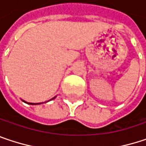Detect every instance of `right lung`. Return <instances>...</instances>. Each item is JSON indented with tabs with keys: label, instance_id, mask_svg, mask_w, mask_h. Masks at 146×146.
I'll return each mask as SVG.
<instances>
[{
	"label": "right lung",
	"instance_id": "obj_1",
	"mask_svg": "<svg viewBox=\"0 0 146 146\" xmlns=\"http://www.w3.org/2000/svg\"><path fill=\"white\" fill-rule=\"evenodd\" d=\"M55 98H56V96H55L54 98H52V100H52L53 99H55ZM50 100H49V101H50ZM22 101H23L24 103H26V104H31V105H36V104H42V103H37V104H35V103H28V102H26L25 100H22ZM46 102H47V101H46L45 103H46Z\"/></svg>",
	"mask_w": 146,
	"mask_h": 146
}]
</instances>
